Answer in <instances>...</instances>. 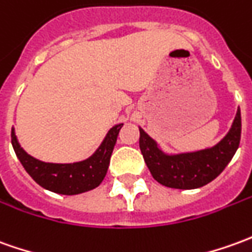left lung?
<instances>
[{"label": "left lung", "instance_id": "obj_1", "mask_svg": "<svg viewBox=\"0 0 252 252\" xmlns=\"http://www.w3.org/2000/svg\"><path fill=\"white\" fill-rule=\"evenodd\" d=\"M139 131V147L154 180L165 187L193 189L214 180L235 156L240 143L242 117L237 109L230 131L212 149L177 156L163 154L143 129Z\"/></svg>", "mask_w": 252, "mask_h": 252}]
</instances>
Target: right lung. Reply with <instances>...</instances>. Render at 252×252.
I'll return each instance as SVG.
<instances>
[{
    "label": "right lung",
    "mask_w": 252,
    "mask_h": 252,
    "mask_svg": "<svg viewBox=\"0 0 252 252\" xmlns=\"http://www.w3.org/2000/svg\"><path fill=\"white\" fill-rule=\"evenodd\" d=\"M123 124L114 126L101 147L89 159L75 163H47L28 156L17 143L12 129V146L23 168L40 187L63 195H76L98 187L108 172L110 156Z\"/></svg>",
    "instance_id": "obj_1"
}]
</instances>
